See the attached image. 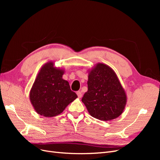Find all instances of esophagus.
Returning <instances> with one entry per match:
<instances>
[{
  "label": "esophagus",
  "mask_w": 160,
  "mask_h": 160,
  "mask_svg": "<svg viewBox=\"0 0 160 160\" xmlns=\"http://www.w3.org/2000/svg\"><path fill=\"white\" fill-rule=\"evenodd\" d=\"M77 95L78 96L79 98H82V93L81 91H77Z\"/></svg>",
  "instance_id": "esophagus-1"
}]
</instances>
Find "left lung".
Returning <instances> with one entry per match:
<instances>
[{
  "label": "left lung",
  "instance_id": "1",
  "mask_svg": "<svg viewBox=\"0 0 160 160\" xmlns=\"http://www.w3.org/2000/svg\"><path fill=\"white\" fill-rule=\"evenodd\" d=\"M88 72V91L82 98L88 112L105 122L118 118L126 105L127 95L115 72L101 62Z\"/></svg>",
  "mask_w": 160,
  "mask_h": 160
}]
</instances>
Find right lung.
<instances>
[{
    "label": "right lung",
    "instance_id": "1",
    "mask_svg": "<svg viewBox=\"0 0 160 160\" xmlns=\"http://www.w3.org/2000/svg\"><path fill=\"white\" fill-rule=\"evenodd\" d=\"M65 70L53 61L43 65L38 71L29 93L34 109L41 115L51 118L61 114L77 95L69 82L62 79Z\"/></svg>",
    "mask_w": 160,
    "mask_h": 160
}]
</instances>
